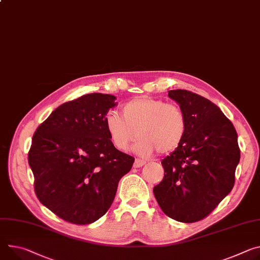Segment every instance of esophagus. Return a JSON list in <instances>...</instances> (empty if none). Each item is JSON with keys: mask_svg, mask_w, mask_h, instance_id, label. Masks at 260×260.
<instances>
[{"mask_svg": "<svg viewBox=\"0 0 260 260\" xmlns=\"http://www.w3.org/2000/svg\"><path fill=\"white\" fill-rule=\"evenodd\" d=\"M145 164H146V161H145V160H143V159H139V158H136V159H135V162H134V168H140V167L144 166Z\"/></svg>", "mask_w": 260, "mask_h": 260, "instance_id": "esophagus-1", "label": "esophagus"}]
</instances>
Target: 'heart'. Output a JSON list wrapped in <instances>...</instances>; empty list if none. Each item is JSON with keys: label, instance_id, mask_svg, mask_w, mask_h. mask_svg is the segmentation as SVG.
I'll return each instance as SVG.
<instances>
[{"label": "heart", "instance_id": "obj_1", "mask_svg": "<svg viewBox=\"0 0 260 260\" xmlns=\"http://www.w3.org/2000/svg\"><path fill=\"white\" fill-rule=\"evenodd\" d=\"M122 117L108 112L105 126L113 145L121 151L136 142L135 151L148 156L156 150L169 153L182 142L187 128L186 116L177 104L165 103L148 96L134 99L122 107Z\"/></svg>", "mask_w": 260, "mask_h": 260}]
</instances>
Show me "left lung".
Returning a JSON list of instances; mask_svg holds the SVG:
<instances>
[{
    "label": "left lung",
    "instance_id": "1",
    "mask_svg": "<svg viewBox=\"0 0 260 260\" xmlns=\"http://www.w3.org/2000/svg\"><path fill=\"white\" fill-rule=\"evenodd\" d=\"M168 96L183 110L187 128L181 144L161 160L165 175L153 194L165 215L194 223L232 190L241 157L238 134L221 109L198 94L177 89Z\"/></svg>",
    "mask_w": 260,
    "mask_h": 260
}]
</instances>
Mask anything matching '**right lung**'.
Segmentation results:
<instances>
[{
    "label": "right lung",
    "instance_id": "right-lung-1",
    "mask_svg": "<svg viewBox=\"0 0 260 260\" xmlns=\"http://www.w3.org/2000/svg\"><path fill=\"white\" fill-rule=\"evenodd\" d=\"M115 101L90 93L65 103L33 136L28 159L36 196L67 222L86 225L103 217L132 169L135 158L113 145L105 126Z\"/></svg>",
    "mask_w": 260,
    "mask_h": 260
}]
</instances>
